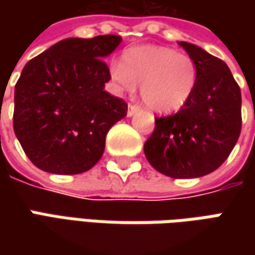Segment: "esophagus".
<instances>
[{
    "mask_svg": "<svg viewBox=\"0 0 255 255\" xmlns=\"http://www.w3.org/2000/svg\"><path fill=\"white\" fill-rule=\"evenodd\" d=\"M139 106L137 105H133V103H129V106H128V116H133L136 112H139Z\"/></svg>",
    "mask_w": 255,
    "mask_h": 255,
    "instance_id": "esophagus-1",
    "label": "esophagus"
}]
</instances>
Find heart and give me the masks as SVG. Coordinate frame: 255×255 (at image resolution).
<instances>
[{"instance_id":"obj_1","label":"heart","mask_w":255,"mask_h":255,"mask_svg":"<svg viewBox=\"0 0 255 255\" xmlns=\"http://www.w3.org/2000/svg\"><path fill=\"white\" fill-rule=\"evenodd\" d=\"M111 78L119 92L132 93L140 85L146 108L157 113L180 111L193 96L197 68L187 54L142 45L125 51L121 62L111 65Z\"/></svg>"}]
</instances>
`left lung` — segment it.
<instances>
[{"label": "left lung", "instance_id": "obj_1", "mask_svg": "<svg viewBox=\"0 0 255 255\" xmlns=\"http://www.w3.org/2000/svg\"><path fill=\"white\" fill-rule=\"evenodd\" d=\"M179 45L196 64V89L179 112L154 119V130L143 149L159 173L196 179L219 169L239 140L241 92L221 59L197 45Z\"/></svg>", "mask_w": 255, "mask_h": 255}]
</instances>
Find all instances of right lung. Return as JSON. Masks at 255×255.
Returning <instances> with one entry per match:
<instances>
[{"label": "right lung", "mask_w": 255, "mask_h": 255, "mask_svg": "<svg viewBox=\"0 0 255 255\" xmlns=\"http://www.w3.org/2000/svg\"><path fill=\"white\" fill-rule=\"evenodd\" d=\"M121 42L118 35L68 38L24 66L14 132L38 169L79 174L102 157L109 129L128 112V103L105 91L111 72L103 59Z\"/></svg>", "instance_id": "add662e5"}]
</instances>
